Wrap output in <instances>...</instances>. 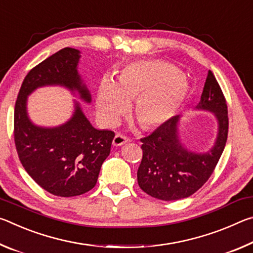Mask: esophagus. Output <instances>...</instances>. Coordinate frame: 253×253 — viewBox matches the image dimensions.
<instances>
[{
  "instance_id": "34e87169",
  "label": "esophagus",
  "mask_w": 253,
  "mask_h": 253,
  "mask_svg": "<svg viewBox=\"0 0 253 253\" xmlns=\"http://www.w3.org/2000/svg\"><path fill=\"white\" fill-rule=\"evenodd\" d=\"M130 142V138L129 137H127L123 134H117L115 136V138L113 140V144L115 146H122V145L126 144V143H129Z\"/></svg>"
}]
</instances>
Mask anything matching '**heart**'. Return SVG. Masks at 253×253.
I'll list each match as a JSON object with an SVG mask.
<instances>
[{"mask_svg": "<svg viewBox=\"0 0 253 253\" xmlns=\"http://www.w3.org/2000/svg\"><path fill=\"white\" fill-rule=\"evenodd\" d=\"M187 93V84L176 68L162 61H137L124 68L115 85L100 84L97 109L107 125L116 124L135 99L132 114L144 129H153L172 118Z\"/></svg>", "mask_w": 253, "mask_h": 253, "instance_id": "obj_1", "label": "heart"}]
</instances>
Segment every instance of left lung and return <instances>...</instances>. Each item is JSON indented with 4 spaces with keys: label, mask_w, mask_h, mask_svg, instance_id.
I'll return each instance as SVG.
<instances>
[{
    "label": "left lung",
    "mask_w": 253,
    "mask_h": 253,
    "mask_svg": "<svg viewBox=\"0 0 253 253\" xmlns=\"http://www.w3.org/2000/svg\"><path fill=\"white\" fill-rule=\"evenodd\" d=\"M198 109L212 111L219 122L216 142L208 153H191L178 138V117L157 127L140 138L143 157L137 182L139 187L162 201L185 199L199 191L211 176L223 153L229 131L228 105L213 72L209 70Z\"/></svg>",
    "instance_id": "left-lung-1"
}]
</instances>
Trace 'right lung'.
<instances>
[{
    "mask_svg": "<svg viewBox=\"0 0 253 253\" xmlns=\"http://www.w3.org/2000/svg\"><path fill=\"white\" fill-rule=\"evenodd\" d=\"M79 58L78 50L65 48L32 68L14 107V143L21 164L38 185L62 198L84 194L95 187L115 132L93 128L78 104L65 125L38 127L28 117L27 97L38 87L60 84L90 102V93L77 71Z\"/></svg>",
    "mask_w": 253,
    "mask_h": 253,
    "instance_id": "1",
    "label": "right lung"
}]
</instances>
